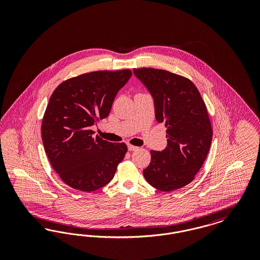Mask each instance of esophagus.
I'll return each mask as SVG.
<instances>
[{"label": "esophagus", "instance_id": "obj_1", "mask_svg": "<svg viewBox=\"0 0 260 260\" xmlns=\"http://www.w3.org/2000/svg\"><path fill=\"white\" fill-rule=\"evenodd\" d=\"M127 149H128L129 151H135L136 149H138V147L134 146V145H132V144H128V145H127Z\"/></svg>", "mask_w": 260, "mask_h": 260}]
</instances>
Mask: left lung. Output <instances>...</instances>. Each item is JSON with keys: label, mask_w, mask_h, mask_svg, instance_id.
Wrapping results in <instances>:
<instances>
[{"label": "left lung", "mask_w": 260, "mask_h": 260, "mask_svg": "<svg viewBox=\"0 0 260 260\" xmlns=\"http://www.w3.org/2000/svg\"><path fill=\"white\" fill-rule=\"evenodd\" d=\"M155 103V116L167 127L168 145L151 150L143 175L154 188L171 192L193 181L212 139L207 106L198 88L185 77L155 68L134 69Z\"/></svg>", "instance_id": "1"}]
</instances>
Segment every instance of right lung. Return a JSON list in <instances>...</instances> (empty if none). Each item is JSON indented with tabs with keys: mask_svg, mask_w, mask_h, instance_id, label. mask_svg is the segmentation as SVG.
Segmentation results:
<instances>
[{
	"mask_svg": "<svg viewBox=\"0 0 260 260\" xmlns=\"http://www.w3.org/2000/svg\"><path fill=\"white\" fill-rule=\"evenodd\" d=\"M129 69L94 71L70 78L54 89L42 121V139L62 181L83 192L108 184L123 161L124 143L103 140L90 126L106 118Z\"/></svg>",
	"mask_w": 260,
	"mask_h": 260,
	"instance_id": "1",
	"label": "right lung"
}]
</instances>
